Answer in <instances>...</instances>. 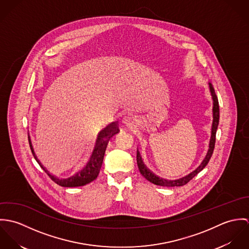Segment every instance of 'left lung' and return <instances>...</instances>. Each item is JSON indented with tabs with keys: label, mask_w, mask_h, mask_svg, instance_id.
Returning a JSON list of instances; mask_svg holds the SVG:
<instances>
[{
	"label": "left lung",
	"mask_w": 249,
	"mask_h": 249,
	"mask_svg": "<svg viewBox=\"0 0 249 249\" xmlns=\"http://www.w3.org/2000/svg\"><path fill=\"white\" fill-rule=\"evenodd\" d=\"M209 89H210V93L212 96V101H213V124H212V131H211V138H210V142H209V149L208 152L205 156V158L203 159V161L201 162V164L191 174H189L188 176L184 177V178L176 179V180H168L165 178H159L157 176H155L153 173H151L142 163V158L140 156V153L137 152V164H138V168L139 171L141 173L143 178L146 180H148L149 182L158 185V186H164V187H175V186H183L185 184H187L192 178L196 177L199 172H201L206 165L208 164V162L210 161L212 154L213 152V147H214V142H215V133H216V129L218 126V123H219V107H218V101H217V97L214 93L213 85L212 83L209 82Z\"/></svg>",
	"instance_id": "obj_1"
}]
</instances>
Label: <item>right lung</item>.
<instances>
[{
    "label": "right lung",
    "instance_id": "right-lung-1",
    "mask_svg": "<svg viewBox=\"0 0 249 249\" xmlns=\"http://www.w3.org/2000/svg\"><path fill=\"white\" fill-rule=\"evenodd\" d=\"M119 131L120 130H119L116 123L110 124L109 125H107L106 128H104L102 131H100L99 136L96 141L95 149L93 150L92 156H91L90 161L88 162L87 166L82 171L77 173L76 175L72 176L71 178H64V179L55 178V177L50 175L47 170H45V168L41 165V163L39 162V160L36 157L33 144L30 141V137H29V142H30L31 150H32L33 155L36 158L37 163L43 168V170L48 174V176L53 182H55L57 185L62 186V187H79V186H84V185L94 181L96 178H98L101 168H102V165H103V162H104V157H105L107 143L115 134L119 133Z\"/></svg>",
    "mask_w": 249,
    "mask_h": 249
}]
</instances>
